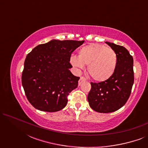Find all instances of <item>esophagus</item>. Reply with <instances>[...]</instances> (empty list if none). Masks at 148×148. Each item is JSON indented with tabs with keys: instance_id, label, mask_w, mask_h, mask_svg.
Masks as SVG:
<instances>
[{
	"instance_id": "1",
	"label": "esophagus",
	"mask_w": 148,
	"mask_h": 148,
	"mask_svg": "<svg viewBox=\"0 0 148 148\" xmlns=\"http://www.w3.org/2000/svg\"><path fill=\"white\" fill-rule=\"evenodd\" d=\"M86 79L84 77H80V79L79 80V86H80L81 84H82L84 82H86Z\"/></svg>"
}]
</instances>
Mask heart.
<instances>
[{
    "instance_id": "heart-1",
    "label": "heart",
    "mask_w": 148,
    "mask_h": 148,
    "mask_svg": "<svg viewBox=\"0 0 148 148\" xmlns=\"http://www.w3.org/2000/svg\"><path fill=\"white\" fill-rule=\"evenodd\" d=\"M70 62L77 70L88 65V73L93 79L104 82L114 74L117 56L112 48L102 44H91L81 48L78 56H72Z\"/></svg>"
}]
</instances>
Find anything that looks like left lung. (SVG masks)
I'll return each instance as SVG.
<instances>
[{
  "mask_svg": "<svg viewBox=\"0 0 148 148\" xmlns=\"http://www.w3.org/2000/svg\"><path fill=\"white\" fill-rule=\"evenodd\" d=\"M116 52V70L110 78L100 83L91 82L89 104L98 112H114L123 107L130 96L134 83L133 58L122 46L106 42Z\"/></svg>",
  "mask_w": 148,
  "mask_h": 148,
  "instance_id": "1",
  "label": "left lung"
}]
</instances>
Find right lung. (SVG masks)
<instances>
[{"label": "right lung", "mask_w": 148, "mask_h": 148, "mask_svg": "<svg viewBox=\"0 0 148 148\" xmlns=\"http://www.w3.org/2000/svg\"><path fill=\"white\" fill-rule=\"evenodd\" d=\"M84 42L52 40L37 46L27 54L21 82L25 96L34 108L52 112L66 106L68 95L77 88L79 79L69 70L71 56Z\"/></svg>", "instance_id": "right-lung-1"}]
</instances>
